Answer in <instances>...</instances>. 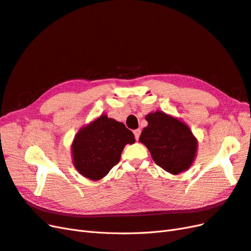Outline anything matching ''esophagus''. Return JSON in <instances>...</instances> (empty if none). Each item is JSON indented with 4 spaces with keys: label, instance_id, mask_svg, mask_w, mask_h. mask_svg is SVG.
<instances>
[{
    "label": "esophagus",
    "instance_id": "esophagus-1",
    "mask_svg": "<svg viewBox=\"0 0 251 251\" xmlns=\"http://www.w3.org/2000/svg\"><path fill=\"white\" fill-rule=\"evenodd\" d=\"M133 133H134V137H135V140H139V138H140V134H141V130L140 129H135V130H133Z\"/></svg>",
    "mask_w": 251,
    "mask_h": 251
}]
</instances>
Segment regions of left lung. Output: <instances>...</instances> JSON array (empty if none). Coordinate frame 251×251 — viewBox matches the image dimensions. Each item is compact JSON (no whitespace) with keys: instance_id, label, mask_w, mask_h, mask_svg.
<instances>
[{"instance_id":"1","label":"left lung","mask_w":251,"mask_h":251,"mask_svg":"<svg viewBox=\"0 0 251 251\" xmlns=\"http://www.w3.org/2000/svg\"><path fill=\"white\" fill-rule=\"evenodd\" d=\"M140 135L156 165L171 175L188 170L196 159L198 140L184 122L161 110L148 113Z\"/></svg>"}]
</instances>
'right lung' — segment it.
Masks as SVG:
<instances>
[{
	"label": "right lung",
	"instance_id": "obj_1",
	"mask_svg": "<svg viewBox=\"0 0 251 251\" xmlns=\"http://www.w3.org/2000/svg\"><path fill=\"white\" fill-rule=\"evenodd\" d=\"M134 142V134L123 123L101 114L75 134L71 144L74 166L89 180H101L119 163L124 147Z\"/></svg>",
	"mask_w": 251,
	"mask_h": 251
}]
</instances>
